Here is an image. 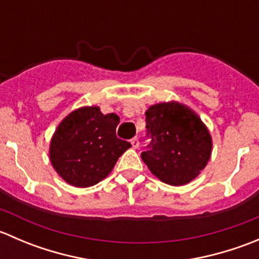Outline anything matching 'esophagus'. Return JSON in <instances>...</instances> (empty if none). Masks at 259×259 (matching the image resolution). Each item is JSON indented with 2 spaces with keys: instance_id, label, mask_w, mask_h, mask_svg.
Masks as SVG:
<instances>
[{
  "instance_id": "obj_1",
  "label": "esophagus",
  "mask_w": 259,
  "mask_h": 259,
  "mask_svg": "<svg viewBox=\"0 0 259 259\" xmlns=\"http://www.w3.org/2000/svg\"><path fill=\"white\" fill-rule=\"evenodd\" d=\"M130 143H132V145H133V148L134 149H138L139 148V139H138V138H133L132 140H130Z\"/></svg>"
}]
</instances>
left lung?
Listing matches in <instances>:
<instances>
[{"mask_svg": "<svg viewBox=\"0 0 259 259\" xmlns=\"http://www.w3.org/2000/svg\"><path fill=\"white\" fill-rule=\"evenodd\" d=\"M146 137L151 142L142 159L149 170L169 185L197 178L211 154V137L192 109L177 101L159 103L145 111Z\"/></svg>", "mask_w": 259, "mask_h": 259, "instance_id": "8db88e82", "label": "left lung"}]
</instances>
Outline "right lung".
<instances>
[{
    "label": "right lung",
    "instance_id": "add662e5",
    "mask_svg": "<svg viewBox=\"0 0 259 259\" xmlns=\"http://www.w3.org/2000/svg\"><path fill=\"white\" fill-rule=\"evenodd\" d=\"M119 121L116 114L104 115L99 106H83L67 115L50 143V160L56 173L77 188L106 178L132 146L116 138Z\"/></svg>",
    "mask_w": 259,
    "mask_h": 259
}]
</instances>
